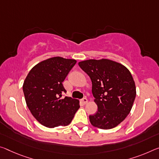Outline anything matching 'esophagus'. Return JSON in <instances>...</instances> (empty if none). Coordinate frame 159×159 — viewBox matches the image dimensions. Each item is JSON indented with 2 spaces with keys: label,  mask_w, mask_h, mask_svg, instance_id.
<instances>
[{
  "label": "esophagus",
  "mask_w": 159,
  "mask_h": 159,
  "mask_svg": "<svg viewBox=\"0 0 159 159\" xmlns=\"http://www.w3.org/2000/svg\"><path fill=\"white\" fill-rule=\"evenodd\" d=\"M81 102H83V104H86V103L88 102V99L86 98H82L81 99Z\"/></svg>",
  "instance_id": "34e87169"
}]
</instances>
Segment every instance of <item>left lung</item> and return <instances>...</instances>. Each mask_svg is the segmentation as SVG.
<instances>
[{
    "label": "left lung",
    "mask_w": 159,
    "mask_h": 159,
    "mask_svg": "<svg viewBox=\"0 0 159 159\" xmlns=\"http://www.w3.org/2000/svg\"><path fill=\"white\" fill-rule=\"evenodd\" d=\"M79 65L90 78L98 108L95 114L89 116L90 123L103 129L115 127L130 112L135 100V83L129 70L105 59L86 60Z\"/></svg>",
    "instance_id": "left-lung-1"
}]
</instances>
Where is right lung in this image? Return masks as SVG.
I'll return each instance as SVG.
<instances>
[{"label": "right lung", "instance_id": "right-lung-1", "mask_svg": "<svg viewBox=\"0 0 159 159\" xmlns=\"http://www.w3.org/2000/svg\"><path fill=\"white\" fill-rule=\"evenodd\" d=\"M76 63L75 59L50 58L30 70L22 89L27 105L35 119L47 127L69 125L80 107L79 101L62 98L63 81Z\"/></svg>", "mask_w": 159, "mask_h": 159}]
</instances>
